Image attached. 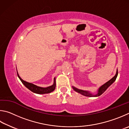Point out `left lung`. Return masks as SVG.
Segmentation results:
<instances>
[{
  "label": "left lung",
  "mask_w": 129,
  "mask_h": 129,
  "mask_svg": "<svg viewBox=\"0 0 129 129\" xmlns=\"http://www.w3.org/2000/svg\"><path fill=\"white\" fill-rule=\"evenodd\" d=\"M117 75H118V70H117L116 74V75H114V77H113L111 79L109 80L108 82L105 83L104 84H103V85H101V87H99V88L98 89V91H97L96 94H92L89 91H84V90L78 89L77 88H76L74 86H73L72 87H73V88L74 91H76V92H78V93H79L82 94V95H83V96H87V97H98V96H100L101 94H102L108 88L115 82V80H116V78L117 77Z\"/></svg>",
  "instance_id": "obj_1"
}]
</instances>
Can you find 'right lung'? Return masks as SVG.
<instances>
[{
    "label": "right lung",
    "instance_id": "1",
    "mask_svg": "<svg viewBox=\"0 0 129 129\" xmlns=\"http://www.w3.org/2000/svg\"><path fill=\"white\" fill-rule=\"evenodd\" d=\"M17 74L18 77H19V78L20 79V80H21V82L22 83V84H23L27 88L29 89L30 91L34 92V93H37V94L49 93L54 91V89L55 88V86H56L55 78H54V83L53 85H51L50 86H49L47 87H38L36 85L33 84L32 83H28L22 80V79L20 77L19 74L17 73Z\"/></svg>",
    "mask_w": 129,
    "mask_h": 129
}]
</instances>
